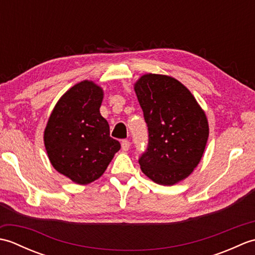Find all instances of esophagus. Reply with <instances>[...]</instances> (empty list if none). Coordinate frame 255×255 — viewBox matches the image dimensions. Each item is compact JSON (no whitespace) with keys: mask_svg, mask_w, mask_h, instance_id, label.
I'll list each match as a JSON object with an SVG mask.
<instances>
[{"mask_svg":"<svg viewBox=\"0 0 255 255\" xmlns=\"http://www.w3.org/2000/svg\"><path fill=\"white\" fill-rule=\"evenodd\" d=\"M129 148H130V142H129L128 140H123V141H122L123 151H128Z\"/></svg>","mask_w":255,"mask_h":255,"instance_id":"34e87169","label":"esophagus"}]
</instances>
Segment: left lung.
I'll use <instances>...</instances> for the list:
<instances>
[{"instance_id": "obj_1", "label": "left lung", "mask_w": 255, "mask_h": 255, "mask_svg": "<svg viewBox=\"0 0 255 255\" xmlns=\"http://www.w3.org/2000/svg\"><path fill=\"white\" fill-rule=\"evenodd\" d=\"M134 92L149 131L140 167L154 183L174 185L202 159L209 136L207 117L191 91L169 75L143 74Z\"/></svg>"}]
</instances>
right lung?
Instances as JSON below:
<instances>
[{
	"label": "right lung",
	"mask_w": 255,
	"mask_h": 255,
	"mask_svg": "<svg viewBox=\"0 0 255 255\" xmlns=\"http://www.w3.org/2000/svg\"><path fill=\"white\" fill-rule=\"evenodd\" d=\"M104 91L84 80L64 93L53 108L44 132L50 163L72 182L86 185L100 178L121 149L101 115Z\"/></svg>",
	"instance_id": "add662e5"
}]
</instances>
